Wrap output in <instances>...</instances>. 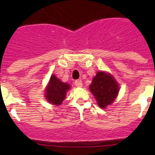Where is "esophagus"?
<instances>
[{"instance_id":"esophagus-1","label":"esophagus","mask_w":155,"mask_h":155,"mask_svg":"<svg viewBox=\"0 0 155 155\" xmlns=\"http://www.w3.org/2000/svg\"><path fill=\"white\" fill-rule=\"evenodd\" d=\"M75 85H76V87H81L82 86V80H80V79H78V80H76V82H75Z\"/></svg>"}]
</instances>
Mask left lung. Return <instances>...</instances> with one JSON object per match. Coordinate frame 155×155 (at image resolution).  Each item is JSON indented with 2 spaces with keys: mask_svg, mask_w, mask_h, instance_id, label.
Instances as JSON below:
<instances>
[{
  "mask_svg": "<svg viewBox=\"0 0 155 155\" xmlns=\"http://www.w3.org/2000/svg\"><path fill=\"white\" fill-rule=\"evenodd\" d=\"M91 92L95 97L98 106L104 109L110 105L118 96L119 91L118 82L110 73L98 71L89 86Z\"/></svg>",
  "mask_w": 155,
  "mask_h": 155,
  "instance_id": "left-lung-1",
  "label": "left lung"
}]
</instances>
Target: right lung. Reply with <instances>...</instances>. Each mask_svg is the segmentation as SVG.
Segmentation results:
<instances>
[{"mask_svg": "<svg viewBox=\"0 0 155 155\" xmlns=\"http://www.w3.org/2000/svg\"><path fill=\"white\" fill-rule=\"evenodd\" d=\"M70 87L69 84L61 82L54 75H52L45 91V97L49 103L59 106L66 97V94Z\"/></svg>", "mask_w": 155, "mask_h": 155, "instance_id": "right-lung-1", "label": "right lung"}]
</instances>
